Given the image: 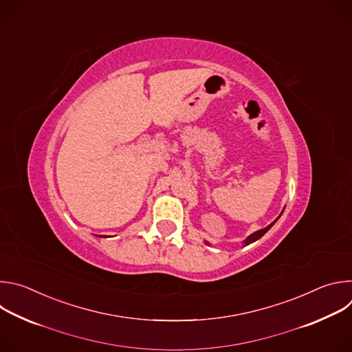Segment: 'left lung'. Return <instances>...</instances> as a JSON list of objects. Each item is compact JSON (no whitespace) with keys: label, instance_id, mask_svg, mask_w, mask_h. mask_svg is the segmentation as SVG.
<instances>
[{"label":"left lung","instance_id":"8db88e82","mask_svg":"<svg viewBox=\"0 0 352 352\" xmlns=\"http://www.w3.org/2000/svg\"><path fill=\"white\" fill-rule=\"evenodd\" d=\"M283 212H284V209H283ZM283 212L280 213V216L283 214ZM280 216H278V217H277V219H276V220H274L272 224H269L267 227H265V228H262V230H258V231H255L254 234H250L249 236H246V239L243 241V246H246V245H249V243H252V242L258 241L259 238H262V236H263V235H265V234H266V232H267V231H269V230H270V228L274 226V223H276V221L280 219ZM206 243H208V245H210L209 242H206Z\"/></svg>","mask_w":352,"mask_h":352}]
</instances>
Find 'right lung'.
I'll use <instances>...</instances> for the list:
<instances>
[{
    "instance_id": "obj_1",
    "label": "right lung",
    "mask_w": 352,
    "mask_h": 352,
    "mask_svg": "<svg viewBox=\"0 0 352 352\" xmlns=\"http://www.w3.org/2000/svg\"><path fill=\"white\" fill-rule=\"evenodd\" d=\"M98 236H103V235H98Z\"/></svg>"
}]
</instances>
